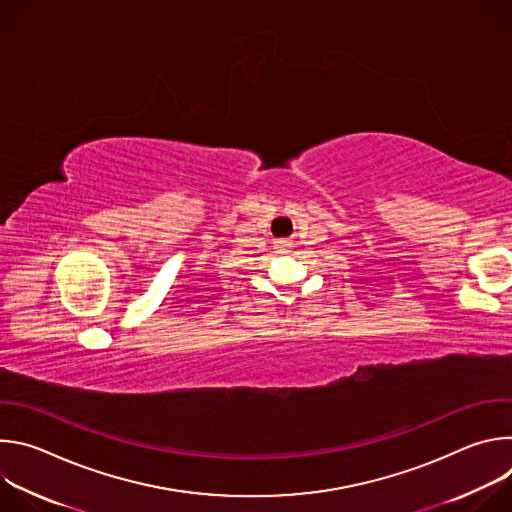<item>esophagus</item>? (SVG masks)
I'll return each mask as SVG.
<instances>
[{"instance_id":"34e87169","label":"esophagus","mask_w":512,"mask_h":512,"mask_svg":"<svg viewBox=\"0 0 512 512\" xmlns=\"http://www.w3.org/2000/svg\"><path fill=\"white\" fill-rule=\"evenodd\" d=\"M275 247H277V249H287V247H289V241H277Z\"/></svg>"}]
</instances>
